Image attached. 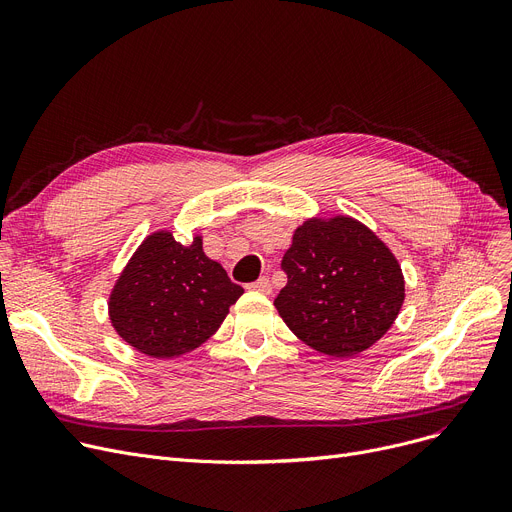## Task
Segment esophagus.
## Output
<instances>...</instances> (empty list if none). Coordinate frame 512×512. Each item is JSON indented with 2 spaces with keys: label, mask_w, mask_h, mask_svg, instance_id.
<instances>
[{
  "label": "esophagus",
  "mask_w": 512,
  "mask_h": 512,
  "mask_svg": "<svg viewBox=\"0 0 512 512\" xmlns=\"http://www.w3.org/2000/svg\"><path fill=\"white\" fill-rule=\"evenodd\" d=\"M247 288L255 290V292H261V294H270L272 292V284H270V280H267V278H259L257 282H251Z\"/></svg>",
  "instance_id": "obj_1"
}]
</instances>
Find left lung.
<instances>
[{
  "label": "left lung",
  "instance_id": "obj_1",
  "mask_svg": "<svg viewBox=\"0 0 512 512\" xmlns=\"http://www.w3.org/2000/svg\"><path fill=\"white\" fill-rule=\"evenodd\" d=\"M288 278L274 305L315 351L353 357L378 342L405 301V278L390 249L361 222L336 215L294 230L282 257Z\"/></svg>",
  "mask_w": 512,
  "mask_h": 512
}]
</instances>
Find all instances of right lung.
Instances as JSON below:
<instances>
[{"label": "right lung", "instance_id": "add662e5", "mask_svg": "<svg viewBox=\"0 0 512 512\" xmlns=\"http://www.w3.org/2000/svg\"><path fill=\"white\" fill-rule=\"evenodd\" d=\"M245 292L224 267L203 253L201 236L180 245L172 232L143 240L110 294L116 332L153 359L195 351Z\"/></svg>", "mask_w": 512, "mask_h": 512}]
</instances>
